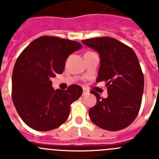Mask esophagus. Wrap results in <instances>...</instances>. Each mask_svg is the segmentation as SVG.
Returning <instances> with one entry per match:
<instances>
[{
  "instance_id": "obj_1",
  "label": "esophagus",
  "mask_w": 159,
  "mask_h": 159,
  "mask_svg": "<svg viewBox=\"0 0 159 159\" xmlns=\"http://www.w3.org/2000/svg\"><path fill=\"white\" fill-rule=\"evenodd\" d=\"M88 93H89V92H88V91H87L86 89H84V91H83V95H88Z\"/></svg>"
}]
</instances>
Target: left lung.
Masks as SVG:
<instances>
[{"instance_id":"obj_1","label":"left lung","mask_w":159,"mask_h":159,"mask_svg":"<svg viewBox=\"0 0 159 159\" xmlns=\"http://www.w3.org/2000/svg\"><path fill=\"white\" fill-rule=\"evenodd\" d=\"M82 43L99 53L97 82H106L107 97L99 93L95 106L89 109L92 123L110 131L126 128L137 117L144 88V76L133 49L115 38L97 37Z\"/></svg>"}]
</instances>
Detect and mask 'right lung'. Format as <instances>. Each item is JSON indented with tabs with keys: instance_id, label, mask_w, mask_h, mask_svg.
<instances>
[{
	"instance_id": "1",
	"label": "right lung",
	"mask_w": 159,
	"mask_h": 159,
	"mask_svg": "<svg viewBox=\"0 0 159 159\" xmlns=\"http://www.w3.org/2000/svg\"><path fill=\"white\" fill-rule=\"evenodd\" d=\"M80 43L55 36L34 40L20 55L12 77L14 106L25 123L33 130L57 128L69 116L70 105L81 96L83 88L73 84L55 90L51 79L62 74L69 55Z\"/></svg>"
}]
</instances>
